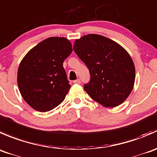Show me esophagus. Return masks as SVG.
I'll return each instance as SVG.
<instances>
[{"instance_id":"1","label":"esophagus","mask_w":157,"mask_h":157,"mask_svg":"<svg viewBox=\"0 0 157 157\" xmlns=\"http://www.w3.org/2000/svg\"><path fill=\"white\" fill-rule=\"evenodd\" d=\"M73 83H75V84H80L81 83V80H80V79H76V80L73 81Z\"/></svg>"}]
</instances>
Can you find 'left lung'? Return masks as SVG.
I'll use <instances>...</instances> for the list:
<instances>
[{"instance_id": "8db88e82", "label": "left lung", "mask_w": 157, "mask_h": 157, "mask_svg": "<svg viewBox=\"0 0 157 157\" xmlns=\"http://www.w3.org/2000/svg\"><path fill=\"white\" fill-rule=\"evenodd\" d=\"M73 49L88 67L90 80L84 85L88 95L105 107H117L131 94L135 68L128 52L103 36L88 34L75 40Z\"/></svg>"}]
</instances>
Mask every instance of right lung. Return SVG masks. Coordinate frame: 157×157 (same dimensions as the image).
<instances>
[{
  "label": "right lung",
  "mask_w": 157,
  "mask_h": 157,
  "mask_svg": "<svg viewBox=\"0 0 157 157\" xmlns=\"http://www.w3.org/2000/svg\"><path fill=\"white\" fill-rule=\"evenodd\" d=\"M72 52L67 39L49 37L23 59L17 72L18 87L31 108L46 112L64 101L71 85L63 65Z\"/></svg>",
  "instance_id": "1"
}]
</instances>
